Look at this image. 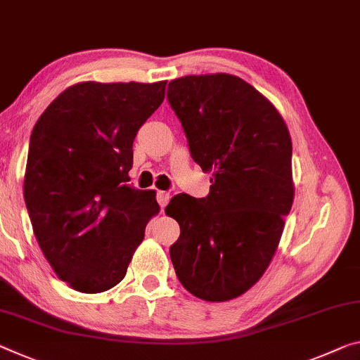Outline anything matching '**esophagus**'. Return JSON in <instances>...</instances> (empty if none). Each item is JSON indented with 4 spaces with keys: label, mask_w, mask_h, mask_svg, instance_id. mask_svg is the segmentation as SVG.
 Returning a JSON list of instances; mask_svg holds the SVG:
<instances>
[{
    "label": "esophagus",
    "mask_w": 360,
    "mask_h": 360,
    "mask_svg": "<svg viewBox=\"0 0 360 360\" xmlns=\"http://www.w3.org/2000/svg\"><path fill=\"white\" fill-rule=\"evenodd\" d=\"M157 202L160 203V207H165L169 202V193L168 192H163V191H158L157 192Z\"/></svg>",
    "instance_id": "obj_1"
}]
</instances>
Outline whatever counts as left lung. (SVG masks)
Returning <instances> with one entry per match:
<instances>
[{
  "label": "left lung",
  "mask_w": 360,
  "mask_h": 360,
  "mask_svg": "<svg viewBox=\"0 0 360 360\" xmlns=\"http://www.w3.org/2000/svg\"><path fill=\"white\" fill-rule=\"evenodd\" d=\"M168 101L193 162L213 174L207 198L178 193L165 208L181 227L171 261L187 292L229 301L259 281L281 242L295 197L290 131L269 99L229 73L176 78Z\"/></svg>",
  "instance_id": "8db88e82"
}]
</instances>
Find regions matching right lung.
Listing matches in <instances>:
<instances>
[{
    "label": "right lung",
    "instance_id": "add662e5",
    "mask_svg": "<svg viewBox=\"0 0 360 360\" xmlns=\"http://www.w3.org/2000/svg\"><path fill=\"white\" fill-rule=\"evenodd\" d=\"M167 82L68 86L32 131L24 198L33 232L56 276L102 293L127 276L155 191L129 186L133 141L165 99Z\"/></svg>",
    "mask_w": 360,
    "mask_h": 360
}]
</instances>
